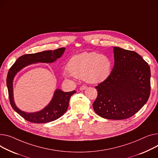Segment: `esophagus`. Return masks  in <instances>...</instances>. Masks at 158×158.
I'll use <instances>...</instances> for the list:
<instances>
[{
	"mask_svg": "<svg viewBox=\"0 0 158 158\" xmlns=\"http://www.w3.org/2000/svg\"><path fill=\"white\" fill-rule=\"evenodd\" d=\"M87 88L88 87L86 86H82L80 87L79 89H80V91H83V90H85L86 89H87Z\"/></svg>",
	"mask_w": 158,
	"mask_h": 158,
	"instance_id": "esophagus-1",
	"label": "esophagus"
}]
</instances>
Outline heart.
<instances>
[{"label":"heart","mask_w":158,"mask_h":158,"mask_svg":"<svg viewBox=\"0 0 158 158\" xmlns=\"http://www.w3.org/2000/svg\"><path fill=\"white\" fill-rule=\"evenodd\" d=\"M68 69L64 72L65 77L84 79L91 84H100L106 81L112 70L110 58L96 52H84L70 58Z\"/></svg>","instance_id":"1"}]
</instances>
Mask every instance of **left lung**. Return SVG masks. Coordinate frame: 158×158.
Wrapping results in <instances>:
<instances>
[{"label": "left lung", "instance_id": "left-lung-1", "mask_svg": "<svg viewBox=\"0 0 158 158\" xmlns=\"http://www.w3.org/2000/svg\"><path fill=\"white\" fill-rule=\"evenodd\" d=\"M114 66L109 78L95 87L93 109L103 118H129L148 102L151 92L150 67L137 52L114 47Z\"/></svg>", "mask_w": 158, "mask_h": 158}]
</instances>
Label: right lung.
<instances>
[{
  "instance_id": "1",
  "label": "right lung",
  "mask_w": 158,
  "mask_h": 158,
  "mask_svg": "<svg viewBox=\"0 0 158 158\" xmlns=\"http://www.w3.org/2000/svg\"><path fill=\"white\" fill-rule=\"evenodd\" d=\"M65 51V48H61L53 51H44L37 53L24 55L20 56L10 68L7 76V87L10 106L25 120L34 123H49L60 118L67 111L70 97L76 93L75 90L64 92L58 88L56 89L53 97L47 106L42 110L35 112H27L20 110L16 106L13 97V81L18 72L31 64L38 63L52 64L60 58Z\"/></svg>"
}]
</instances>
